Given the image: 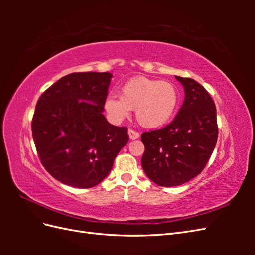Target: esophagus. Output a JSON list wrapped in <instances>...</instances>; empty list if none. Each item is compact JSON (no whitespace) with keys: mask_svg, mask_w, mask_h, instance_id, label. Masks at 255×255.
Segmentation results:
<instances>
[{"mask_svg":"<svg viewBox=\"0 0 255 255\" xmlns=\"http://www.w3.org/2000/svg\"><path fill=\"white\" fill-rule=\"evenodd\" d=\"M128 137L130 140H135V139H137V138H139V133L135 132L134 129H128Z\"/></svg>","mask_w":255,"mask_h":255,"instance_id":"34e87169","label":"esophagus"}]
</instances>
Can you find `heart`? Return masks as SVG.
I'll return each instance as SVG.
<instances>
[{
  "instance_id": "1",
  "label": "heart",
  "mask_w": 255,
  "mask_h": 255,
  "mask_svg": "<svg viewBox=\"0 0 255 255\" xmlns=\"http://www.w3.org/2000/svg\"><path fill=\"white\" fill-rule=\"evenodd\" d=\"M180 102V91L168 81L137 76L121 88L120 98L110 95L104 102L107 115L115 122L128 118L132 110L140 126L156 128L171 119Z\"/></svg>"
}]
</instances>
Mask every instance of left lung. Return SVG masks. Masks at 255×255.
<instances>
[{"label": "left lung", "instance_id": "left-lung-1", "mask_svg": "<svg viewBox=\"0 0 255 255\" xmlns=\"http://www.w3.org/2000/svg\"><path fill=\"white\" fill-rule=\"evenodd\" d=\"M183 86V105L171 123L141 135V166L159 186L182 185L201 173L218 138L216 106L210 94L195 80L175 76Z\"/></svg>", "mask_w": 255, "mask_h": 255}]
</instances>
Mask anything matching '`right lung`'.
I'll return each mask as SVG.
<instances>
[{"label": "right lung", "instance_id": "obj_1", "mask_svg": "<svg viewBox=\"0 0 255 255\" xmlns=\"http://www.w3.org/2000/svg\"><path fill=\"white\" fill-rule=\"evenodd\" d=\"M110 72H75L45 90L36 104L32 133L41 164L54 179L90 188L112 170L128 141V128L103 115Z\"/></svg>", "mask_w": 255, "mask_h": 255}]
</instances>
